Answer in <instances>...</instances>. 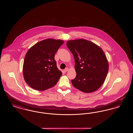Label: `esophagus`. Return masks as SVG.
Masks as SVG:
<instances>
[{
	"label": "esophagus",
	"mask_w": 133,
	"mask_h": 133,
	"mask_svg": "<svg viewBox=\"0 0 133 133\" xmlns=\"http://www.w3.org/2000/svg\"><path fill=\"white\" fill-rule=\"evenodd\" d=\"M68 70H69V69H68V68H66L64 69V71L66 72H67Z\"/></svg>",
	"instance_id": "34e87169"
}]
</instances>
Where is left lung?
I'll list each match as a JSON object with an SVG mask.
<instances>
[{
  "label": "left lung",
  "instance_id": "obj_1",
  "mask_svg": "<svg viewBox=\"0 0 133 133\" xmlns=\"http://www.w3.org/2000/svg\"><path fill=\"white\" fill-rule=\"evenodd\" d=\"M67 46L75 59L76 77L71 80L76 88L85 93L94 92L104 83L109 64L101 48L88 40H69Z\"/></svg>",
  "mask_w": 133,
  "mask_h": 133
}]
</instances>
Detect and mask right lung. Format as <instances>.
<instances>
[{
	"mask_svg": "<svg viewBox=\"0 0 133 133\" xmlns=\"http://www.w3.org/2000/svg\"><path fill=\"white\" fill-rule=\"evenodd\" d=\"M61 40L47 39L34 45L26 54L23 74L32 88L43 91L55 85L62 72L54 59L56 52L64 43Z\"/></svg>",
	"mask_w": 133,
	"mask_h": 133,
	"instance_id": "1",
	"label": "right lung"
}]
</instances>
